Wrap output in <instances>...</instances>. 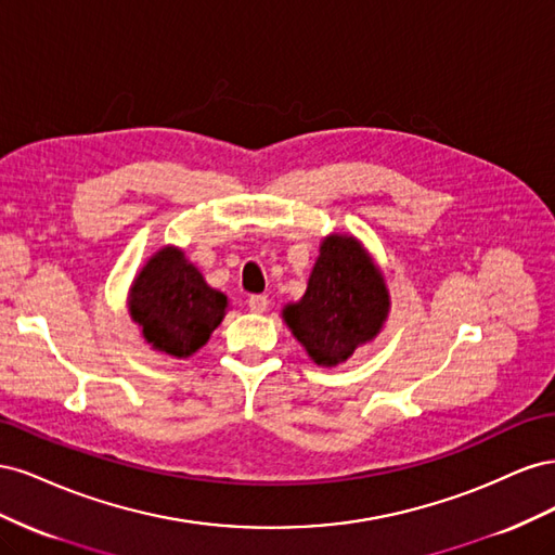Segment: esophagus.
I'll use <instances>...</instances> for the list:
<instances>
[{"label":"esophagus","mask_w":555,"mask_h":555,"mask_svg":"<svg viewBox=\"0 0 555 555\" xmlns=\"http://www.w3.org/2000/svg\"><path fill=\"white\" fill-rule=\"evenodd\" d=\"M247 308H249V312L261 314V312H266V308H268V298L261 296V294L249 296V298H247Z\"/></svg>","instance_id":"34e87169"}]
</instances>
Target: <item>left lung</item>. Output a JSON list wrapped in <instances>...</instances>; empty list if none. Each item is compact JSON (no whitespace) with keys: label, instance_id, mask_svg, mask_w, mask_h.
I'll use <instances>...</instances> for the list:
<instances>
[{"label":"left lung","instance_id":"1","mask_svg":"<svg viewBox=\"0 0 555 555\" xmlns=\"http://www.w3.org/2000/svg\"><path fill=\"white\" fill-rule=\"evenodd\" d=\"M389 312V287L371 251L351 233H328L306 294L282 308V319L310 361L335 367L377 338Z\"/></svg>","mask_w":555,"mask_h":555}]
</instances>
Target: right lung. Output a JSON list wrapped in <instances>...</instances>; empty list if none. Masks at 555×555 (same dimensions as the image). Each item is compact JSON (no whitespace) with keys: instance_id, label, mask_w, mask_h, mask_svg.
Instances as JSON below:
<instances>
[{"instance_id":"1","label":"right lung","mask_w":555,"mask_h":555,"mask_svg":"<svg viewBox=\"0 0 555 555\" xmlns=\"http://www.w3.org/2000/svg\"><path fill=\"white\" fill-rule=\"evenodd\" d=\"M127 308L150 347L171 359H190L222 324L229 298L210 287L182 247L164 245L131 280Z\"/></svg>"}]
</instances>
